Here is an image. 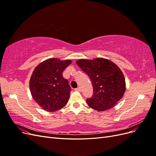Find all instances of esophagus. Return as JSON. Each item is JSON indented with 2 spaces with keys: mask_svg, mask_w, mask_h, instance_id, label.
Segmentation results:
<instances>
[{
  "mask_svg": "<svg viewBox=\"0 0 156 156\" xmlns=\"http://www.w3.org/2000/svg\"><path fill=\"white\" fill-rule=\"evenodd\" d=\"M75 90L77 91V92H81V88H80V87H78L77 88H75Z\"/></svg>",
  "mask_w": 156,
  "mask_h": 156,
  "instance_id": "34e87169",
  "label": "esophagus"
}]
</instances>
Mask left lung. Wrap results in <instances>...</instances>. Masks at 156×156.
Listing matches in <instances>:
<instances>
[{
    "instance_id": "1",
    "label": "left lung",
    "mask_w": 156,
    "mask_h": 156,
    "mask_svg": "<svg viewBox=\"0 0 156 156\" xmlns=\"http://www.w3.org/2000/svg\"><path fill=\"white\" fill-rule=\"evenodd\" d=\"M91 80L94 94L87 104L98 111L112 108L123 97L126 81L121 69L112 61L102 58L80 59L76 62Z\"/></svg>"
}]
</instances>
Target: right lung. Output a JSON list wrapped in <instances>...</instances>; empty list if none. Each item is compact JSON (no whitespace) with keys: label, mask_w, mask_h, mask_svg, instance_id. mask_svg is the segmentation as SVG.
<instances>
[{"label":"right lung","mask_w":156,"mask_h":156,"mask_svg":"<svg viewBox=\"0 0 156 156\" xmlns=\"http://www.w3.org/2000/svg\"><path fill=\"white\" fill-rule=\"evenodd\" d=\"M72 63L69 60L49 58L38 64L30 79V90L34 101L48 112L64 107L69 100L71 89L62 72Z\"/></svg>","instance_id":"obj_1"}]
</instances>
